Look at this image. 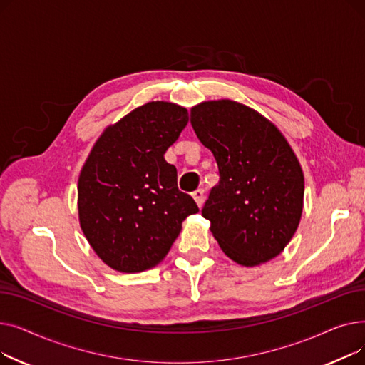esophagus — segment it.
<instances>
[{
    "mask_svg": "<svg viewBox=\"0 0 365 365\" xmlns=\"http://www.w3.org/2000/svg\"><path fill=\"white\" fill-rule=\"evenodd\" d=\"M192 197H194L195 202L198 204V207H202V202H204V189L202 187L197 189L195 192H192Z\"/></svg>",
    "mask_w": 365,
    "mask_h": 365,
    "instance_id": "34e87169",
    "label": "esophagus"
}]
</instances>
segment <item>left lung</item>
Listing matches in <instances>:
<instances>
[{
	"instance_id": "8db88e82",
	"label": "left lung",
	"mask_w": 365,
	"mask_h": 365,
	"mask_svg": "<svg viewBox=\"0 0 365 365\" xmlns=\"http://www.w3.org/2000/svg\"><path fill=\"white\" fill-rule=\"evenodd\" d=\"M190 124L219 168L201 210L210 231L242 266L274 259L302 216L304 180L293 149L271 121L232 101L194 106Z\"/></svg>"
}]
</instances>
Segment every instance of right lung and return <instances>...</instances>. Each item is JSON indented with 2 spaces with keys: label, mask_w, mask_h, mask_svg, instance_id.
<instances>
[{
  "label": "right lung",
  "mask_w": 365,
  "mask_h": 365,
  "mask_svg": "<svg viewBox=\"0 0 365 365\" xmlns=\"http://www.w3.org/2000/svg\"><path fill=\"white\" fill-rule=\"evenodd\" d=\"M189 121L187 110L149 102L108 127L78 179V213L86 238L112 269H150L168 253L182 222L200 212L178 187V170L164 160Z\"/></svg>",
  "instance_id": "right-lung-1"
}]
</instances>
